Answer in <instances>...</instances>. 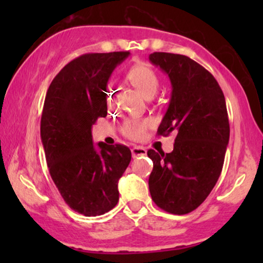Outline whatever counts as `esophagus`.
Segmentation results:
<instances>
[{"label":"esophagus","instance_id":"obj_1","mask_svg":"<svg viewBox=\"0 0 263 263\" xmlns=\"http://www.w3.org/2000/svg\"><path fill=\"white\" fill-rule=\"evenodd\" d=\"M147 153V151L143 148V147H140V146H135L132 148V156L133 158H136L139 156H145Z\"/></svg>","mask_w":263,"mask_h":263}]
</instances>
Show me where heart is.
<instances>
[{
	"instance_id": "1",
	"label": "heart",
	"mask_w": 263,
	"mask_h": 263,
	"mask_svg": "<svg viewBox=\"0 0 263 263\" xmlns=\"http://www.w3.org/2000/svg\"><path fill=\"white\" fill-rule=\"evenodd\" d=\"M128 79L147 98H151L156 95L157 89L159 87V79H158L156 71L143 63L133 66L128 71ZM147 127H148L147 121L128 120L122 125V132L129 139L139 140L145 134Z\"/></svg>"
}]
</instances>
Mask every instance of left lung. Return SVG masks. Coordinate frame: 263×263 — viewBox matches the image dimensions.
<instances>
[{
	"label": "left lung",
	"instance_id": "8db88e82",
	"mask_svg": "<svg viewBox=\"0 0 263 263\" xmlns=\"http://www.w3.org/2000/svg\"><path fill=\"white\" fill-rule=\"evenodd\" d=\"M149 61L172 85L157 134H176L171 153L147 152L153 161L149 193L161 210L186 214L207 199L221 174L230 138L225 97L213 75L188 56L153 52Z\"/></svg>",
	"mask_w": 263,
	"mask_h": 263
}]
</instances>
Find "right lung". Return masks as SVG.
I'll return each instance as SVG.
<instances>
[{"label":"right lung","mask_w":263,"mask_h":263,"mask_svg":"<svg viewBox=\"0 0 263 263\" xmlns=\"http://www.w3.org/2000/svg\"><path fill=\"white\" fill-rule=\"evenodd\" d=\"M129 51L85 53L66 64L46 92L41 138L53 183L64 202L85 217L118 202V179L132 159L127 146L92 141V125L105 117L106 86Z\"/></svg>","instance_id":"right-lung-1"}]
</instances>
